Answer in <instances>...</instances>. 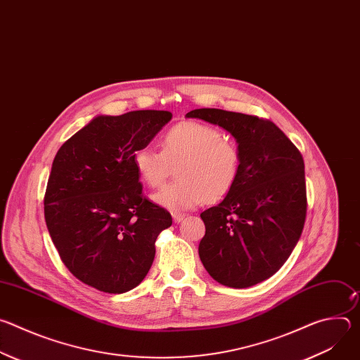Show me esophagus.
Instances as JSON below:
<instances>
[{
  "mask_svg": "<svg viewBox=\"0 0 360 360\" xmlns=\"http://www.w3.org/2000/svg\"><path fill=\"white\" fill-rule=\"evenodd\" d=\"M172 218H174V222H175V224H179V222H182V221L185 219V215H184V214H179V212H174V214H172Z\"/></svg>",
  "mask_w": 360,
  "mask_h": 360,
  "instance_id": "34e87169",
  "label": "esophagus"
}]
</instances>
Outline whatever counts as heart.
<instances>
[{"instance_id":"b5f03b06","label":"heart","mask_w":360,"mask_h":360,"mask_svg":"<svg viewBox=\"0 0 360 360\" xmlns=\"http://www.w3.org/2000/svg\"><path fill=\"white\" fill-rule=\"evenodd\" d=\"M161 152L139 148L132 165L139 179L155 188L165 182L171 167H176V182L152 195L153 202L171 212L199 207L205 200L217 202L236 185L240 153L235 141L202 122L186 121L169 128L160 141Z\"/></svg>"}]
</instances>
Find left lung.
Segmentation results:
<instances>
[{"label":"left lung","mask_w":360,"mask_h":360,"mask_svg":"<svg viewBox=\"0 0 360 360\" xmlns=\"http://www.w3.org/2000/svg\"><path fill=\"white\" fill-rule=\"evenodd\" d=\"M185 117L224 128L240 153L236 185L217 207L200 214V262L229 288L264 282L288 261L304 225L300 152L274 122L258 117L215 108L193 110Z\"/></svg>","instance_id":"8db88e82"}]
</instances>
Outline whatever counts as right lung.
<instances>
[{"label":"right lung","instance_id":"obj_1","mask_svg":"<svg viewBox=\"0 0 360 360\" xmlns=\"http://www.w3.org/2000/svg\"><path fill=\"white\" fill-rule=\"evenodd\" d=\"M171 120L153 110L98 115L58 149L45 222L64 265L85 285L125 293L150 269L155 240L172 218L143 196L132 155Z\"/></svg>","mask_w":360,"mask_h":360}]
</instances>
